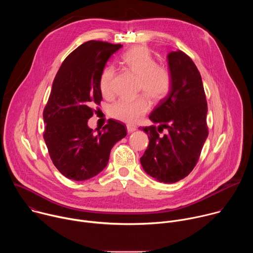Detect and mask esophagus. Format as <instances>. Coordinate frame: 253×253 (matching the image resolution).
<instances>
[{"label": "esophagus", "mask_w": 253, "mask_h": 253, "mask_svg": "<svg viewBox=\"0 0 253 253\" xmlns=\"http://www.w3.org/2000/svg\"><path fill=\"white\" fill-rule=\"evenodd\" d=\"M136 129H137V128H136L134 125H130V124H128V125H127V131H128L129 133L134 132Z\"/></svg>", "instance_id": "obj_1"}]
</instances>
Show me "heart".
I'll return each mask as SVG.
<instances>
[{"label": "heart", "mask_w": 253, "mask_h": 253, "mask_svg": "<svg viewBox=\"0 0 253 253\" xmlns=\"http://www.w3.org/2000/svg\"><path fill=\"white\" fill-rule=\"evenodd\" d=\"M120 64L139 78V91H142L152 102L163 101L171 92L173 79L170 69L158 64L147 47L136 46L129 49L121 56ZM114 68L111 66L104 68L99 80V88L105 98H111L114 95ZM149 107L148 100L143 96L135 99H120L110 107L109 114L116 120L133 124L148 112Z\"/></svg>", "instance_id": "1"}]
</instances>
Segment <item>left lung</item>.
<instances>
[{"label": "left lung", "mask_w": 253, "mask_h": 253, "mask_svg": "<svg viewBox=\"0 0 253 253\" xmlns=\"http://www.w3.org/2000/svg\"><path fill=\"white\" fill-rule=\"evenodd\" d=\"M172 89L149 116L155 125L143 127L149 145L140 158L143 169L164 183L185 178L196 166L208 136L207 101L199 71L182 51L168 55ZM164 128L168 133L160 135Z\"/></svg>", "instance_id": "left-lung-1"}]
</instances>
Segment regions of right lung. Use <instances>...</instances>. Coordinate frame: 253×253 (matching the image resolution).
Segmentation results:
<instances>
[{"label": "right lung", "mask_w": 253, "mask_h": 253, "mask_svg": "<svg viewBox=\"0 0 253 253\" xmlns=\"http://www.w3.org/2000/svg\"><path fill=\"white\" fill-rule=\"evenodd\" d=\"M121 47L85 42L67 56L53 81L43 112V136L53 164L69 179L83 181L100 173L114 144L127 134L126 126L116 120H108L97 134L87 124L102 101V71Z\"/></svg>", "instance_id": "right-lung-1"}]
</instances>
